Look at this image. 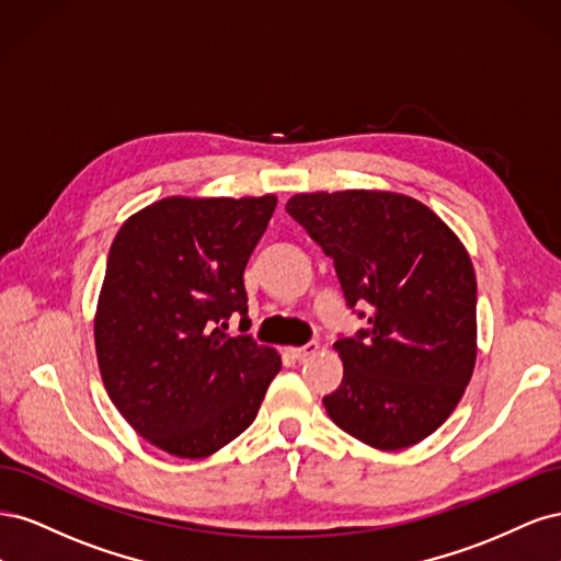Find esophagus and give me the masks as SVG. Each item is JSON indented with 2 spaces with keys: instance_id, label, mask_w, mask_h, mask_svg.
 <instances>
[{
  "instance_id": "34e87169",
  "label": "esophagus",
  "mask_w": 561,
  "mask_h": 561,
  "mask_svg": "<svg viewBox=\"0 0 561 561\" xmlns=\"http://www.w3.org/2000/svg\"><path fill=\"white\" fill-rule=\"evenodd\" d=\"M318 351H320V346L316 342H309V344H304V346L290 348V355H293V358H297V360H307V358H311V355H316Z\"/></svg>"
}]
</instances>
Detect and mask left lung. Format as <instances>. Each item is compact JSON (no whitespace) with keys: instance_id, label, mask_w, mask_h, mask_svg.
I'll list each match as a JSON object with an SVG mask.
<instances>
[{"instance_id":"left-lung-1","label":"left lung","mask_w":561,"mask_h":561,"mask_svg":"<svg viewBox=\"0 0 561 561\" xmlns=\"http://www.w3.org/2000/svg\"><path fill=\"white\" fill-rule=\"evenodd\" d=\"M285 210L334 260L348 307L369 304L367 330L334 342L344 379L322 398L330 419L381 451L426 439L478 358L468 250L428 206L396 192L295 194Z\"/></svg>"}]
</instances>
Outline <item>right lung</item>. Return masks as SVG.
<instances>
[{"label":"right lung","instance_id":"1","mask_svg":"<svg viewBox=\"0 0 561 561\" xmlns=\"http://www.w3.org/2000/svg\"><path fill=\"white\" fill-rule=\"evenodd\" d=\"M276 196H168L114 236L95 311L107 396L147 443L206 458L260 412L280 355L225 332L248 325L243 271Z\"/></svg>","mask_w":561,"mask_h":561}]
</instances>
